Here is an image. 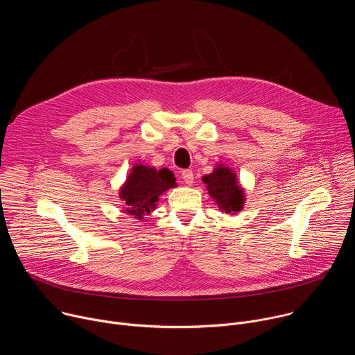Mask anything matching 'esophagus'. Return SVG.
<instances>
[{"mask_svg": "<svg viewBox=\"0 0 355 355\" xmlns=\"http://www.w3.org/2000/svg\"><path fill=\"white\" fill-rule=\"evenodd\" d=\"M181 177H182V180H184V182L187 185H192L193 184V173H192V170H184L181 173Z\"/></svg>", "mask_w": 355, "mask_h": 355, "instance_id": "34e87169", "label": "esophagus"}]
</instances>
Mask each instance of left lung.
Listing matches in <instances>:
<instances>
[{"label":"left lung","instance_id":"left-lung-1","mask_svg":"<svg viewBox=\"0 0 355 355\" xmlns=\"http://www.w3.org/2000/svg\"><path fill=\"white\" fill-rule=\"evenodd\" d=\"M203 182L209 195L214 199L217 206L225 213H239L245 203L244 189L240 187L237 175L223 164H218L213 173L205 175Z\"/></svg>","mask_w":355,"mask_h":355}]
</instances>
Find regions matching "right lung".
Returning a JSON list of instances; mask_svg holds the SVG:
<instances>
[{
    "instance_id": "right-lung-1",
    "label": "right lung",
    "mask_w": 355,
    "mask_h": 355,
    "mask_svg": "<svg viewBox=\"0 0 355 355\" xmlns=\"http://www.w3.org/2000/svg\"><path fill=\"white\" fill-rule=\"evenodd\" d=\"M177 187L171 170L135 164L120 189V198L125 205L124 213L142 220L145 214L156 209L159 196L167 189Z\"/></svg>"
}]
</instances>
